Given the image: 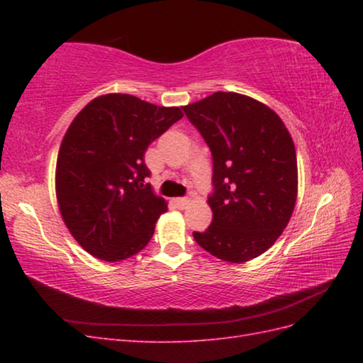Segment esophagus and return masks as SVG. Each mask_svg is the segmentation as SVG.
Returning a JSON list of instances; mask_svg holds the SVG:
<instances>
[{"mask_svg":"<svg viewBox=\"0 0 363 363\" xmlns=\"http://www.w3.org/2000/svg\"><path fill=\"white\" fill-rule=\"evenodd\" d=\"M174 203H175V206H177L179 208H184L186 206L189 204V200L188 199H175Z\"/></svg>","mask_w":363,"mask_h":363,"instance_id":"obj_1","label":"esophagus"}]
</instances>
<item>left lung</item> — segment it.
I'll list each match as a JSON object with an SVG mask.
<instances>
[{
    "instance_id": "8db88e82",
    "label": "left lung",
    "mask_w": 363,
    "mask_h": 363,
    "mask_svg": "<svg viewBox=\"0 0 363 363\" xmlns=\"http://www.w3.org/2000/svg\"><path fill=\"white\" fill-rule=\"evenodd\" d=\"M183 111L212 151L213 212L196 244L212 256L248 262L288 225L298 191L294 140L268 106L236 92H215Z\"/></svg>"
}]
</instances>
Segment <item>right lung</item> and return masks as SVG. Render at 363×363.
Here are the masks:
<instances>
[{
    "mask_svg": "<svg viewBox=\"0 0 363 363\" xmlns=\"http://www.w3.org/2000/svg\"><path fill=\"white\" fill-rule=\"evenodd\" d=\"M183 118L128 94L92 100L74 118L57 156L56 195L71 235L94 257L119 262L150 242L167 201L145 182L144 155Z\"/></svg>",
    "mask_w": 363,
    "mask_h": 363,
    "instance_id": "add662e5",
    "label": "right lung"
}]
</instances>
